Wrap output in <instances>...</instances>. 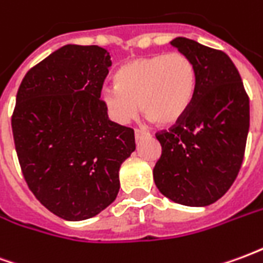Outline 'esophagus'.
Instances as JSON below:
<instances>
[{"label":"esophagus","instance_id":"1","mask_svg":"<svg viewBox=\"0 0 263 263\" xmlns=\"http://www.w3.org/2000/svg\"><path fill=\"white\" fill-rule=\"evenodd\" d=\"M148 135H149V132L142 131V129H135V139H137V141H139V139L143 137H148Z\"/></svg>","mask_w":263,"mask_h":263}]
</instances>
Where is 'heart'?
<instances>
[{"mask_svg": "<svg viewBox=\"0 0 263 263\" xmlns=\"http://www.w3.org/2000/svg\"><path fill=\"white\" fill-rule=\"evenodd\" d=\"M115 84L103 90L105 107L115 122L128 124L141 105L149 120L171 126L182 120L193 103L197 71L184 53H156L121 66Z\"/></svg>", "mask_w": 263, "mask_h": 263, "instance_id": "obj_1", "label": "heart"}]
</instances>
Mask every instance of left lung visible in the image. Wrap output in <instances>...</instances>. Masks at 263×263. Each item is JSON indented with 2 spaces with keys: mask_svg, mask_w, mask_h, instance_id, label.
<instances>
[{
  "mask_svg": "<svg viewBox=\"0 0 263 263\" xmlns=\"http://www.w3.org/2000/svg\"><path fill=\"white\" fill-rule=\"evenodd\" d=\"M197 71L190 108L169 131L156 134L162 155L154 167L159 192L190 207L210 205L231 187L241 169L249 131V98L224 52L176 37L171 42Z\"/></svg>",
  "mask_w": 263,
  "mask_h": 263,
  "instance_id": "8db88e82",
  "label": "left lung"
}]
</instances>
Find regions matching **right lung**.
I'll list each match as a JSON object with an SVG mask.
<instances>
[{"instance_id":"right-lung-1","label":"right lung","mask_w":263,"mask_h":263,"mask_svg":"<svg viewBox=\"0 0 263 263\" xmlns=\"http://www.w3.org/2000/svg\"><path fill=\"white\" fill-rule=\"evenodd\" d=\"M111 66L100 46L66 45L33 66L11 120L28 187L54 215L91 218L120 192L118 172L135 151L134 129L108 118L101 90Z\"/></svg>"}]
</instances>
